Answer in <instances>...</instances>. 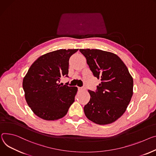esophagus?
Returning <instances> with one entry per match:
<instances>
[{"mask_svg":"<svg viewBox=\"0 0 156 156\" xmlns=\"http://www.w3.org/2000/svg\"><path fill=\"white\" fill-rule=\"evenodd\" d=\"M78 90H79V91H81V90H85V89L82 88V87H78Z\"/></svg>","mask_w":156,"mask_h":156,"instance_id":"esophagus-1","label":"esophagus"}]
</instances>
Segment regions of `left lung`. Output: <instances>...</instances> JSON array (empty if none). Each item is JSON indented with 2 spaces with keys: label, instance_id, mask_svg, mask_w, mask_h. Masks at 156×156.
I'll return each instance as SVG.
<instances>
[{
  "label": "left lung",
  "instance_id": "left-lung-1",
  "mask_svg": "<svg viewBox=\"0 0 156 156\" xmlns=\"http://www.w3.org/2000/svg\"><path fill=\"white\" fill-rule=\"evenodd\" d=\"M93 75L101 79L96 91L88 90L90 100L84 107L87 118L106 125L116 121L126 111L133 94V78L119 56L99 49H80Z\"/></svg>",
  "mask_w": 156,
  "mask_h": 156
}]
</instances>
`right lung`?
<instances>
[{
  "label": "right lung",
  "instance_id": "1",
  "mask_svg": "<svg viewBox=\"0 0 156 156\" xmlns=\"http://www.w3.org/2000/svg\"><path fill=\"white\" fill-rule=\"evenodd\" d=\"M78 49H60L40 56L23 79L25 100L34 114L47 121L64 117L75 101L78 88L61 86L68 76L69 59Z\"/></svg>",
  "mask_w": 156,
  "mask_h": 156
}]
</instances>
